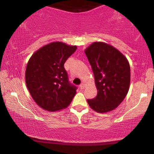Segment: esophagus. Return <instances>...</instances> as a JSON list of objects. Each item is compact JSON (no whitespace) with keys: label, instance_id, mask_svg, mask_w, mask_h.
<instances>
[{"label":"esophagus","instance_id":"esophagus-1","mask_svg":"<svg viewBox=\"0 0 154 154\" xmlns=\"http://www.w3.org/2000/svg\"><path fill=\"white\" fill-rule=\"evenodd\" d=\"M79 87H80V88H81V90L84 89V87H85V84H84L83 83H82L81 84V85H80Z\"/></svg>","mask_w":154,"mask_h":154}]
</instances>
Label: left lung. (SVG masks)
I'll return each instance as SVG.
<instances>
[{"instance_id": "obj_1", "label": "left lung", "mask_w": 154, "mask_h": 154, "mask_svg": "<svg viewBox=\"0 0 154 154\" xmlns=\"http://www.w3.org/2000/svg\"><path fill=\"white\" fill-rule=\"evenodd\" d=\"M85 53L97 90L96 97L88 100V104L99 113L112 111L123 102L129 90V62L121 52L103 42L92 43Z\"/></svg>"}]
</instances>
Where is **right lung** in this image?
Instances as JSON below:
<instances>
[{"label":"right lung","instance_id":"right-lung-1","mask_svg":"<svg viewBox=\"0 0 154 154\" xmlns=\"http://www.w3.org/2000/svg\"><path fill=\"white\" fill-rule=\"evenodd\" d=\"M75 45L62 42L48 44L34 52L27 64L25 80L35 102L48 111L66 108L76 93L64 63L76 50Z\"/></svg>","mask_w":154,"mask_h":154}]
</instances>
